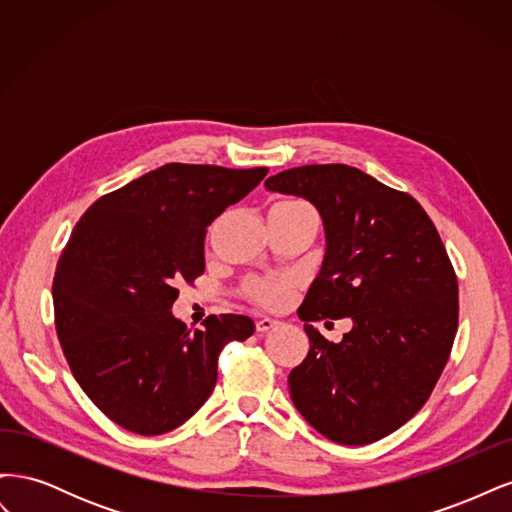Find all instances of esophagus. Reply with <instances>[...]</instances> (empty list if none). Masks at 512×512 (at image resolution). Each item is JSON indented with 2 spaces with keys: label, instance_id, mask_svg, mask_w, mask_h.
Here are the masks:
<instances>
[{
  "label": "esophagus",
  "instance_id": "esophagus-1",
  "mask_svg": "<svg viewBox=\"0 0 512 512\" xmlns=\"http://www.w3.org/2000/svg\"><path fill=\"white\" fill-rule=\"evenodd\" d=\"M277 324H280V322L273 320V318H269V316H265V318H258V320H256V331H258V333H267V331L275 329Z\"/></svg>",
  "mask_w": 512,
  "mask_h": 512
}]
</instances>
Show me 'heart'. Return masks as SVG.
<instances>
[{
    "instance_id": "1",
    "label": "heart",
    "mask_w": 512,
    "mask_h": 512,
    "mask_svg": "<svg viewBox=\"0 0 512 512\" xmlns=\"http://www.w3.org/2000/svg\"><path fill=\"white\" fill-rule=\"evenodd\" d=\"M269 213H314L312 207L301 203V200H282L275 203ZM245 294L254 303L267 309H282L292 301L294 280L292 277H254L245 284Z\"/></svg>"
}]
</instances>
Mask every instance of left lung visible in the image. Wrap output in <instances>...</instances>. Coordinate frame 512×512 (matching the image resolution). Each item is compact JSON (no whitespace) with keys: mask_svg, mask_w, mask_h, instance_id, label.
Returning a JSON list of instances; mask_svg holds the SVG:
<instances>
[{"mask_svg":"<svg viewBox=\"0 0 512 512\" xmlns=\"http://www.w3.org/2000/svg\"><path fill=\"white\" fill-rule=\"evenodd\" d=\"M265 188L309 200L327 237L299 307L309 352L288 376L292 404L337 444L389 436L429 399L457 333V275L438 230L410 194L346 164L290 168ZM337 317L353 329L333 345L311 322Z\"/></svg>","mask_w":512,"mask_h":512,"instance_id":"left-lung-1","label":"left lung"}]
</instances>
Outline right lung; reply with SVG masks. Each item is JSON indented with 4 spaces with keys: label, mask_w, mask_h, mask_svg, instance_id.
Returning <instances> with one entry per match:
<instances>
[{
    "label": "right lung",
    "mask_w": 512,
    "mask_h": 512,
    "mask_svg": "<svg viewBox=\"0 0 512 512\" xmlns=\"http://www.w3.org/2000/svg\"><path fill=\"white\" fill-rule=\"evenodd\" d=\"M269 168L164 164L98 198L76 222L53 280L55 329L87 397L132 433L160 436L205 404L220 350L254 333L239 314L190 331L177 284L205 271L207 226Z\"/></svg>",
    "instance_id": "obj_1"
}]
</instances>
